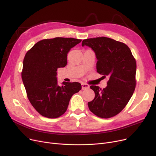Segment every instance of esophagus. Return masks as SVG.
Masks as SVG:
<instances>
[{
  "label": "esophagus",
  "instance_id": "obj_1",
  "mask_svg": "<svg viewBox=\"0 0 156 156\" xmlns=\"http://www.w3.org/2000/svg\"><path fill=\"white\" fill-rule=\"evenodd\" d=\"M89 88V85L86 83H81V88L82 90H85Z\"/></svg>",
  "mask_w": 156,
  "mask_h": 156
}]
</instances>
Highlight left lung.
Wrapping results in <instances>:
<instances>
[{
  "label": "left lung",
  "mask_w": 156,
  "mask_h": 156,
  "mask_svg": "<svg viewBox=\"0 0 156 156\" xmlns=\"http://www.w3.org/2000/svg\"><path fill=\"white\" fill-rule=\"evenodd\" d=\"M81 45L91 47L95 52L97 73L109 76L108 86L104 89L90 87L95 92V97L88 102V108L99 118L116 116L125 108L135 89V57L125 44L108 37L85 39Z\"/></svg>",
  "instance_id": "left-lung-1"
}]
</instances>
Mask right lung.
Listing matches in <instances>:
<instances>
[{
    "mask_svg": "<svg viewBox=\"0 0 156 156\" xmlns=\"http://www.w3.org/2000/svg\"><path fill=\"white\" fill-rule=\"evenodd\" d=\"M81 40L55 37L39 41L27 52L21 78L28 99L35 110L48 118H59L66 111L73 94L78 92V82H64L59 86L57 71L67 64L71 48Z\"/></svg>",
    "mask_w": 156,
    "mask_h": 156,
    "instance_id": "add662e5",
    "label": "right lung"
}]
</instances>
